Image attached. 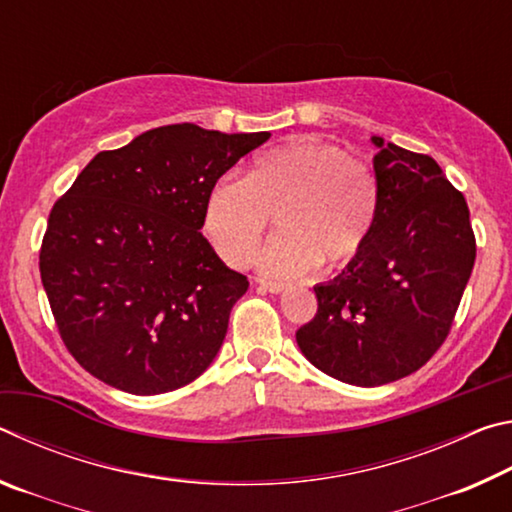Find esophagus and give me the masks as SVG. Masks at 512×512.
Listing matches in <instances>:
<instances>
[{
	"label": "esophagus",
	"mask_w": 512,
	"mask_h": 512,
	"mask_svg": "<svg viewBox=\"0 0 512 512\" xmlns=\"http://www.w3.org/2000/svg\"><path fill=\"white\" fill-rule=\"evenodd\" d=\"M257 284H259V289H264V291H268V293H282V291H287V284H284V282L257 280Z\"/></svg>",
	"instance_id": "1"
}]
</instances>
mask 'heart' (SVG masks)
I'll return each instance as SVG.
<instances>
[{
  "label": "heart",
  "instance_id": "b5f03b06",
  "mask_svg": "<svg viewBox=\"0 0 512 512\" xmlns=\"http://www.w3.org/2000/svg\"><path fill=\"white\" fill-rule=\"evenodd\" d=\"M379 185L341 146L293 140L259 153L244 180L223 176L205 201L203 228L225 264L250 262L271 219L280 235L257 255L264 275L298 277L318 262L341 268L368 246Z\"/></svg>",
  "mask_w": 512,
  "mask_h": 512
}]
</instances>
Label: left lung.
Listing matches in <instances>:
<instances>
[{
  "label": "left lung",
  "instance_id": "left-lung-1",
  "mask_svg": "<svg viewBox=\"0 0 512 512\" xmlns=\"http://www.w3.org/2000/svg\"><path fill=\"white\" fill-rule=\"evenodd\" d=\"M377 221L363 253L316 284V316L296 332L325 375L381 386L427 363L452 329L476 241L465 196L429 155L372 137Z\"/></svg>",
  "mask_w": 512,
  "mask_h": 512
}]
</instances>
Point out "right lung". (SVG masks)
Returning <instances> with one entry per match:
<instances>
[{"label": "right lung", "mask_w": 512, "mask_h": 512, "mask_svg": "<svg viewBox=\"0 0 512 512\" xmlns=\"http://www.w3.org/2000/svg\"><path fill=\"white\" fill-rule=\"evenodd\" d=\"M271 133L171 124L94 155L49 214L40 277L60 339L103 384L160 395L201 377L248 289L201 235L212 185Z\"/></svg>", "instance_id": "1"}]
</instances>
